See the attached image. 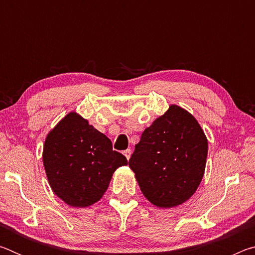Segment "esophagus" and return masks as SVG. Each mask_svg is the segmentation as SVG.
Returning a JSON list of instances; mask_svg holds the SVG:
<instances>
[{
    "label": "esophagus",
    "mask_w": 255,
    "mask_h": 255,
    "mask_svg": "<svg viewBox=\"0 0 255 255\" xmlns=\"http://www.w3.org/2000/svg\"><path fill=\"white\" fill-rule=\"evenodd\" d=\"M124 155H125V156H126L127 159H129V158H130V155H131V150L130 149H126L124 152Z\"/></svg>",
    "instance_id": "obj_1"
}]
</instances>
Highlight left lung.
<instances>
[{
    "instance_id": "1",
    "label": "left lung",
    "mask_w": 255,
    "mask_h": 255,
    "mask_svg": "<svg viewBox=\"0 0 255 255\" xmlns=\"http://www.w3.org/2000/svg\"><path fill=\"white\" fill-rule=\"evenodd\" d=\"M208 140L197 119L171 105L141 133L129 159L150 204L173 208L192 197L205 174Z\"/></svg>"
}]
</instances>
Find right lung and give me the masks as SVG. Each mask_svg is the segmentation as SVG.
Masks as SVG:
<instances>
[{"label": "right lung", "instance_id": "obj_1", "mask_svg": "<svg viewBox=\"0 0 255 255\" xmlns=\"http://www.w3.org/2000/svg\"><path fill=\"white\" fill-rule=\"evenodd\" d=\"M42 163L55 195L68 206L84 208L101 199L114 172L128 162L112 149L109 138L72 111L47 135Z\"/></svg>", "mask_w": 255, "mask_h": 255}]
</instances>
